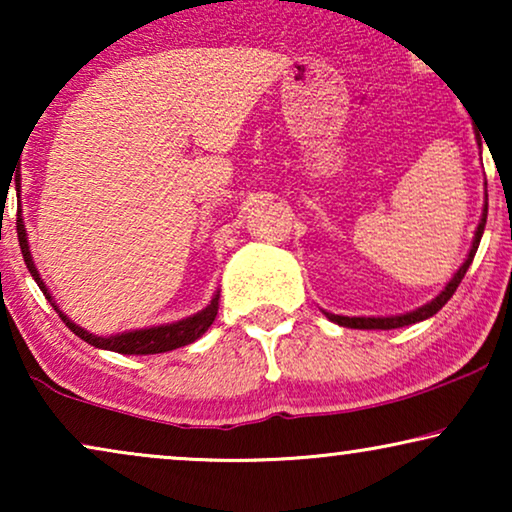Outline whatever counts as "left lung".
I'll return each mask as SVG.
<instances>
[{"mask_svg": "<svg viewBox=\"0 0 512 512\" xmlns=\"http://www.w3.org/2000/svg\"><path fill=\"white\" fill-rule=\"evenodd\" d=\"M485 223H487V205H485V212H482V219H480V226L475 230V240H473V247L468 251V258L464 261V265L457 270V275L450 279V284L445 286V291L440 293L436 300H431V303H426L424 307H419L415 312H408V314H401V317H340V314H331L326 312V317L335 321L338 326H347V328H380V331H389V328H401V326H410V324H417V321H424L436 314L440 307H443L447 300L454 296V291H457V286L461 284V279H464L468 265L473 263V256L475 251H478V244H480V237L485 233Z\"/></svg>", "mask_w": 512, "mask_h": 512, "instance_id": "8db88e82", "label": "left lung"}]
</instances>
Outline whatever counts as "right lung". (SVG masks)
Returning <instances> with one entry per match:
<instances>
[{
  "instance_id": "add662e5",
  "label": "right lung",
  "mask_w": 512,
  "mask_h": 512,
  "mask_svg": "<svg viewBox=\"0 0 512 512\" xmlns=\"http://www.w3.org/2000/svg\"><path fill=\"white\" fill-rule=\"evenodd\" d=\"M16 230H18L20 251H23L25 265H27V270H30V275L34 277V282L39 284V289L44 291V296L48 298V303H51L53 310L60 314V319L65 321L69 331L79 335L81 340H86L88 345L100 347V349H109V352H118V354H160V352H170V349L191 345V342L198 340L200 335L205 333L207 328L214 324L216 312H219V296H214L212 303H209L202 312L193 314V317H188V319L174 321V324L142 328V331H130V333H121V335H111V338H97V335L83 331L81 326H76L74 321H69L65 314L58 310V305L53 303V298H51V293H48L46 284L41 282L37 268H34V261H32V256H30V247H27V233H25L23 219L16 221Z\"/></svg>"
}]
</instances>
